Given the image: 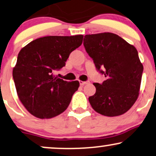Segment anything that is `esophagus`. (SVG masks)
<instances>
[{
    "instance_id": "esophagus-1",
    "label": "esophagus",
    "mask_w": 156,
    "mask_h": 156,
    "mask_svg": "<svg viewBox=\"0 0 156 156\" xmlns=\"http://www.w3.org/2000/svg\"><path fill=\"white\" fill-rule=\"evenodd\" d=\"M90 83V81H86V82H83V81H80V85H84V84H89Z\"/></svg>"
}]
</instances>
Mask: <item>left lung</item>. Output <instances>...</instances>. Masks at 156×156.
Segmentation results:
<instances>
[{"label": "left lung", "instance_id": "1", "mask_svg": "<svg viewBox=\"0 0 156 156\" xmlns=\"http://www.w3.org/2000/svg\"><path fill=\"white\" fill-rule=\"evenodd\" d=\"M84 46L106 78L102 84H93L96 92L89 98L91 106L105 116L124 114L134 105L140 91L143 66L137 49L109 32L84 36Z\"/></svg>", "mask_w": 156, "mask_h": 156}]
</instances>
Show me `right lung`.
<instances>
[{
  "label": "right lung",
  "instance_id": "add662e5",
  "mask_svg": "<svg viewBox=\"0 0 156 156\" xmlns=\"http://www.w3.org/2000/svg\"><path fill=\"white\" fill-rule=\"evenodd\" d=\"M83 37L44 36L20 51L13 77L19 100L34 116L51 118L68 108L80 82H66L54 72L65 66L71 52L82 45Z\"/></svg>",
  "mask_w": 156,
  "mask_h": 156
}]
</instances>
